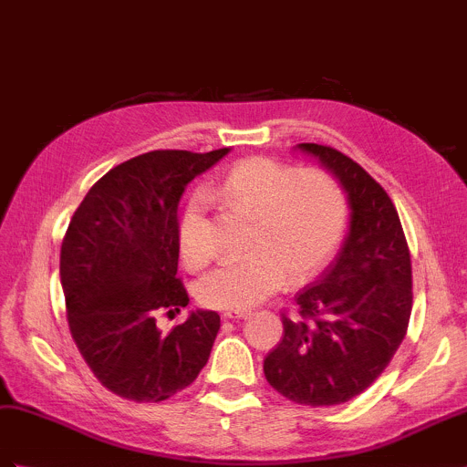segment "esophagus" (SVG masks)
Instances as JSON below:
<instances>
[{"instance_id": "obj_1", "label": "esophagus", "mask_w": 467, "mask_h": 467, "mask_svg": "<svg viewBox=\"0 0 467 467\" xmlns=\"http://www.w3.org/2000/svg\"><path fill=\"white\" fill-rule=\"evenodd\" d=\"M247 315H252V311H242V309H227V311H223L222 313V317L225 321H230V319H244V317H247Z\"/></svg>"}]
</instances>
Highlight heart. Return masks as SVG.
<instances>
[{
	"instance_id": "obj_1",
	"label": "heart",
	"mask_w": 467,
	"mask_h": 467,
	"mask_svg": "<svg viewBox=\"0 0 467 467\" xmlns=\"http://www.w3.org/2000/svg\"><path fill=\"white\" fill-rule=\"evenodd\" d=\"M208 198L254 220L247 259H227L196 285L198 301L213 309H247L319 271L345 234L348 203L343 186L327 170H299L273 158L234 164ZM180 255L190 267L213 257L206 196L196 194L182 213Z\"/></svg>"
}]
</instances>
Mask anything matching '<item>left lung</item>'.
<instances>
[{"instance_id": "1", "label": "left lung", "mask_w": 467, "mask_h": 467, "mask_svg": "<svg viewBox=\"0 0 467 467\" xmlns=\"http://www.w3.org/2000/svg\"><path fill=\"white\" fill-rule=\"evenodd\" d=\"M343 184L350 230L337 259L297 293V317L264 360L267 382L289 400L333 406L365 392L389 367L412 313V264L390 196L331 146L303 142Z\"/></svg>"}]
</instances>
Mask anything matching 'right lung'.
<instances>
[{
    "label": "right lung",
    "instance_id": "obj_1",
    "mask_svg": "<svg viewBox=\"0 0 467 467\" xmlns=\"http://www.w3.org/2000/svg\"><path fill=\"white\" fill-rule=\"evenodd\" d=\"M230 152L154 150L115 166L87 192L61 245L71 337L97 380L134 402H162L206 367L220 315L192 311L168 335L158 315L180 313L178 202L188 182Z\"/></svg>",
    "mask_w": 467,
    "mask_h": 467
}]
</instances>
